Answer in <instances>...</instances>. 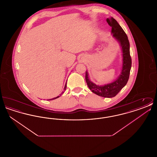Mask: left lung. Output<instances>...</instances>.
<instances>
[{"instance_id": "obj_1", "label": "left lung", "mask_w": 157, "mask_h": 157, "mask_svg": "<svg viewBox=\"0 0 157 157\" xmlns=\"http://www.w3.org/2000/svg\"><path fill=\"white\" fill-rule=\"evenodd\" d=\"M106 22L112 27L111 33L113 37L119 42L122 53V65L121 74L113 82L104 85H98L90 81L88 71H86L85 79L90 90L98 96L112 98L116 96L127 83L129 79L132 60L130 56L129 42L125 32L117 21L111 17L107 19Z\"/></svg>"}]
</instances>
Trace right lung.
I'll return each mask as SVG.
<instances>
[{
    "mask_svg": "<svg viewBox=\"0 0 157 157\" xmlns=\"http://www.w3.org/2000/svg\"><path fill=\"white\" fill-rule=\"evenodd\" d=\"M66 88H67V83H66V84H65V87H64V90H66ZM64 92H62V93H61V94H62ZM60 96H58L56 98H52V99H47V100H49V101H51V100H53V99H56V98H58Z\"/></svg>",
    "mask_w": 157,
    "mask_h": 157,
    "instance_id": "obj_1",
    "label": "right lung"
}]
</instances>
